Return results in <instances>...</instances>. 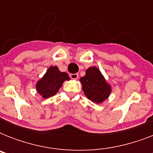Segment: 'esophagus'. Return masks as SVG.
I'll list each match as a JSON object with an SVG mask.
<instances>
[{
    "instance_id": "obj_1",
    "label": "esophagus",
    "mask_w": 153,
    "mask_h": 153,
    "mask_svg": "<svg viewBox=\"0 0 153 153\" xmlns=\"http://www.w3.org/2000/svg\"><path fill=\"white\" fill-rule=\"evenodd\" d=\"M70 77L72 79H77L79 78V74H77V73H75V74H70Z\"/></svg>"
}]
</instances>
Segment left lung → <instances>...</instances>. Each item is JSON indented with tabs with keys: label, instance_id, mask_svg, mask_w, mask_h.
I'll list each match as a JSON object with an SVG mask.
<instances>
[{
	"label": "left lung",
	"instance_id": "left-lung-1",
	"mask_svg": "<svg viewBox=\"0 0 153 153\" xmlns=\"http://www.w3.org/2000/svg\"><path fill=\"white\" fill-rule=\"evenodd\" d=\"M80 82L86 97L94 103L100 104L111 94V86L98 67H89L86 71V74L80 78Z\"/></svg>",
	"mask_w": 153,
	"mask_h": 153
}]
</instances>
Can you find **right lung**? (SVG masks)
I'll return each mask as SVG.
<instances>
[{"label":"right lung","instance_id":"add662e5","mask_svg":"<svg viewBox=\"0 0 153 153\" xmlns=\"http://www.w3.org/2000/svg\"><path fill=\"white\" fill-rule=\"evenodd\" d=\"M66 80H70V77L66 72H61L56 66H51L44 76L37 82L36 88L42 98H48L57 94Z\"/></svg>","mask_w":153,"mask_h":153}]
</instances>
